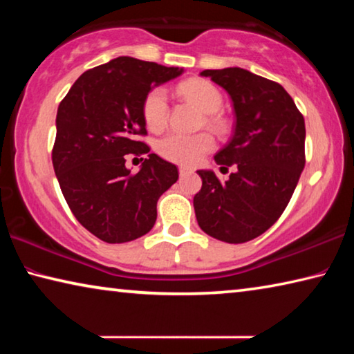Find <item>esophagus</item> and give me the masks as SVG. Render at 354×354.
I'll return each instance as SVG.
<instances>
[{
    "instance_id": "esophagus-1",
    "label": "esophagus",
    "mask_w": 354,
    "mask_h": 354,
    "mask_svg": "<svg viewBox=\"0 0 354 354\" xmlns=\"http://www.w3.org/2000/svg\"><path fill=\"white\" fill-rule=\"evenodd\" d=\"M187 173H192V170L187 169V167H179V175L184 176V175H187Z\"/></svg>"
}]
</instances>
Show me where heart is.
Returning <instances> with one entry per match:
<instances>
[{
  "label": "heart",
  "instance_id": "obj_1",
  "mask_svg": "<svg viewBox=\"0 0 354 354\" xmlns=\"http://www.w3.org/2000/svg\"><path fill=\"white\" fill-rule=\"evenodd\" d=\"M178 93L201 112L206 113V124L212 129L223 131L226 122L220 117L223 107V97L214 84L205 80H187L178 86ZM142 117L147 128L159 133L169 122V98L162 87H156L147 93L142 103ZM214 149V139L207 133L195 136H183L171 133L156 143V151L165 160L179 165H195L203 156Z\"/></svg>",
  "mask_w": 354,
  "mask_h": 354
}]
</instances>
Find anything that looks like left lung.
<instances>
[{
    "label": "left lung",
    "mask_w": 354,
    "mask_h": 354,
    "mask_svg": "<svg viewBox=\"0 0 354 354\" xmlns=\"http://www.w3.org/2000/svg\"><path fill=\"white\" fill-rule=\"evenodd\" d=\"M203 76L230 93L236 111L234 136L215 154V162L237 171L221 183L211 170H198L201 190L194 207L198 225L214 239L243 243L277 221L304 169L303 113L281 84L248 70H205Z\"/></svg>",
    "instance_id": "left-lung-1"
}]
</instances>
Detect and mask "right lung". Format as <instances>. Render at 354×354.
Listing matches in <instances>:
<instances>
[{
    "instance_id": "add662e5",
    "label": "right lung",
    "mask_w": 354,
    "mask_h": 354,
    "mask_svg": "<svg viewBox=\"0 0 354 354\" xmlns=\"http://www.w3.org/2000/svg\"><path fill=\"white\" fill-rule=\"evenodd\" d=\"M183 73L134 57H117L77 77L57 107L53 167L76 220L107 243L136 241L154 226L159 196L178 181L147 136L142 103L159 84ZM147 154L142 169L124 167L126 154Z\"/></svg>"
}]
</instances>
